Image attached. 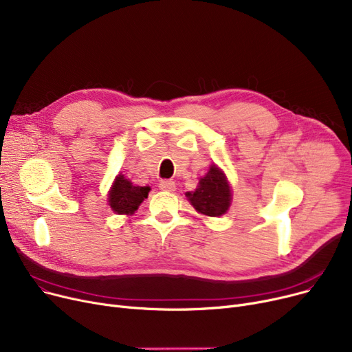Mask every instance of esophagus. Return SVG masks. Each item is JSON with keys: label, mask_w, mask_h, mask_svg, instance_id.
I'll return each mask as SVG.
<instances>
[{"label": "esophagus", "mask_w": 352, "mask_h": 352, "mask_svg": "<svg viewBox=\"0 0 352 352\" xmlns=\"http://www.w3.org/2000/svg\"><path fill=\"white\" fill-rule=\"evenodd\" d=\"M160 188L164 191H174L175 190V182L173 179H162L160 182Z\"/></svg>", "instance_id": "34e87169"}]
</instances>
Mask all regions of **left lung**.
Segmentation results:
<instances>
[{"instance_id": "8db88e82", "label": "left lung", "mask_w": 352, "mask_h": 352, "mask_svg": "<svg viewBox=\"0 0 352 352\" xmlns=\"http://www.w3.org/2000/svg\"><path fill=\"white\" fill-rule=\"evenodd\" d=\"M186 195L198 212L210 217H219L230 207L232 190L224 174L216 165H211L206 177L198 182V188Z\"/></svg>"}]
</instances>
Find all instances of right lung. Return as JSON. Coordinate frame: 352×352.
I'll list each match as a JSON object with an SVG mask.
<instances>
[{"label":"right lung","mask_w":352,"mask_h":352,"mask_svg":"<svg viewBox=\"0 0 352 352\" xmlns=\"http://www.w3.org/2000/svg\"><path fill=\"white\" fill-rule=\"evenodd\" d=\"M149 190V187H135L124 175H119L109 191V206L118 214H133Z\"/></svg>","instance_id":"right-lung-1"}]
</instances>
